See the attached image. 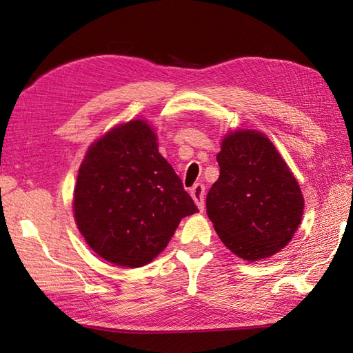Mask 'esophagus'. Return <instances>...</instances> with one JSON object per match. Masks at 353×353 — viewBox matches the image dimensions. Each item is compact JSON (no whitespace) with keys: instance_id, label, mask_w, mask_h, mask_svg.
<instances>
[{"instance_id":"esophagus-1","label":"esophagus","mask_w":353,"mask_h":353,"mask_svg":"<svg viewBox=\"0 0 353 353\" xmlns=\"http://www.w3.org/2000/svg\"><path fill=\"white\" fill-rule=\"evenodd\" d=\"M191 197L194 201H196V205L200 211H203L205 209V185L203 183L194 185L191 188Z\"/></svg>"}]
</instances>
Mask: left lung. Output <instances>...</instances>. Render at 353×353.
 <instances>
[{"label":"left lung","mask_w":353,"mask_h":353,"mask_svg":"<svg viewBox=\"0 0 353 353\" xmlns=\"http://www.w3.org/2000/svg\"><path fill=\"white\" fill-rule=\"evenodd\" d=\"M216 162L206 212L223 244L249 262L281 252L302 221L305 200L272 141L250 129L228 132Z\"/></svg>","instance_id":"8db88e82"}]
</instances>
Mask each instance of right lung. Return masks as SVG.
Listing matches in <instances>:
<instances>
[{
	"label": "right lung",
	"instance_id": "obj_1",
	"mask_svg": "<svg viewBox=\"0 0 353 353\" xmlns=\"http://www.w3.org/2000/svg\"><path fill=\"white\" fill-rule=\"evenodd\" d=\"M72 211L80 234L99 256L137 268L152 262L183 216L199 209L157 150L152 125L132 119L89 145Z\"/></svg>",
	"mask_w": 353,
	"mask_h": 353
}]
</instances>
